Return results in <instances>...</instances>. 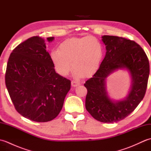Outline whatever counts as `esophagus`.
Masks as SVG:
<instances>
[{
	"label": "esophagus",
	"instance_id": "34e87169",
	"mask_svg": "<svg viewBox=\"0 0 151 151\" xmlns=\"http://www.w3.org/2000/svg\"><path fill=\"white\" fill-rule=\"evenodd\" d=\"M80 84V82L76 81H71V86H73V87H76V86H79Z\"/></svg>",
	"mask_w": 151,
	"mask_h": 151
}]
</instances>
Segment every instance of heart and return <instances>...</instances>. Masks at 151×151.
Instances as JSON below:
<instances>
[{
    "label": "heart",
    "instance_id": "b5f03b06",
    "mask_svg": "<svg viewBox=\"0 0 151 151\" xmlns=\"http://www.w3.org/2000/svg\"><path fill=\"white\" fill-rule=\"evenodd\" d=\"M103 54L101 41L89 36L64 41L60 45L58 50L50 52V58L59 75L67 76L73 66L74 76L79 78L93 75L99 68Z\"/></svg>",
    "mask_w": 151,
    "mask_h": 151
}]
</instances>
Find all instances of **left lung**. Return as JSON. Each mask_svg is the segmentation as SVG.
I'll return each mask as SVG.
<instances>
[{
    "instance_id": "obj_1",
    "label": "left lung",
    "mask_w": 151,
    "mask_h": 151,
    "mask_svg": "<svg viewBox=\"0 0 151 151\" xmlns=\"http://www.w3.org/2000/svg\"><path fill=\"white\" fill-rule=\"evenodd\" d=\"M102 38L106 52L97 72L84 84L88 89L86 108L96 120L113 123L129 115L143 100L148 83L149 62L145 51L135 41L114 36ZM122 68L131 74V90L125 99L114 101L107 95L105 78Z\"/></svg>"
}]
</instances>
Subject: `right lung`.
<instances>
[{
	"label": "right lung",
	"instance_id": "1",
	"mask_svg": "<svg viewBox=\"0 0 151 151\" xmlns=\"http://www.w3.org/2000/svg\"><path fill=\"white\" fill-rule=\"evenodd\" d=\"M49 42L54 37L47 38ZM45 40L34 36L9 57L5 82L15 110L36 122L54 119L62 110L70 81L56 73Z\"/></svg>",
	"mask_w": 151,
	"mask_h": 151
}]
</instances>
